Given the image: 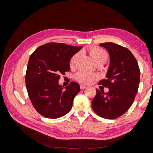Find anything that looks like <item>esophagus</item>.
Masks as SVG:
<instances>
[{
	"label": "esophagus",
	"instance_id": "esophagus-1",
	"mask_svg": "<svg viewBox=\"0 0 153 153\" xmlns=\"http://www.w3.org/2000/svg\"><path fill=\"white\" fill-rule=\"evenodd\" d=\"M87 87L85 86V85H80V89H82V90H83V89H84L85 88H86Z\"/></svg>",
	"mask_w": 153,
	"mask_h": 153
}]
</instances>
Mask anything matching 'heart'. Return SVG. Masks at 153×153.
Wrapping results in <instances>:
<instances>
[{"label":"heart","mask_w":153,"mask_h":153,"mask_svg":"<svg viewBox=\"0 0 153 153\" xmlns=\"http://www.w3.org/2000/svg\"><path fill=\"white\" fill-rule=\"evenodd\" d=\"M89 54L91 56L92 59H93L94 62L96 64L99 62H105L106 60L108 59V54L106 52V51L103 49L98 48V47H92L89 50ZM78 57V53H76L71 58L69 61V66L73 67L75 65L76 60ZM75 78L82 84H89L94 80L96 76L94 75H91L84 71L78 72L75 75Z\"/></svg>","instance_id":"1"}]
</instances>
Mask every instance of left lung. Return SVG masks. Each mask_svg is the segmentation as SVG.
<instances>
[{"mask_svg": "<svg viewBox=\"0 0 153 153\" xmlns=\"http://www.w3.org/2000/svg\"><path fill=\"white\" fill-rule=\"evenodd\" d=\"M100 45L108 51L110 66L106 79L99 84L108 87L109 91L105 93L96 89L92 107L101 117L116 119L126 112L135 100L140 83V69L128 48L111 42Z\"/></svg>", "mask_w": 153, "mask_h": 153, "instance_id": "8db88e82", "label": "left lung"}]
</instances>
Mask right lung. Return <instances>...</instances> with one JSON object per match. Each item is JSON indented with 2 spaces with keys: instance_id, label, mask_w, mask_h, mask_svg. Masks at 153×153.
<instances>
[{
  "instance_id": "1",
  "label": "right lung",
  "mask_w": 153,
  "mask_h": 153,
  "mask_svg": "<svg viewBox=\"0 0 153 153\" xmlns=\"http://www.w3.org/2000/svg\"><path fill=\"white\" fill-rule=\"evenodd\" d=\"M82 48L48 43L31 54L25 75L26 87L32 105L43 116L57 119L71 110L73 100L80 92V85L71 82L64 90L59 80L61 74L65 75L70 71L71 58Z\"/></svg>"
}]
</instances>
